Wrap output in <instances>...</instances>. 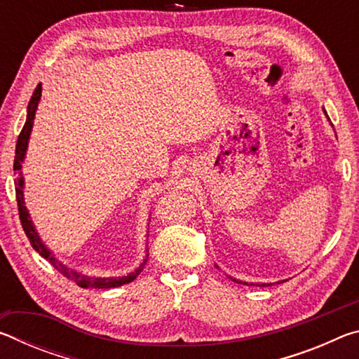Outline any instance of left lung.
<instances>
[{
  "mask_svg": "<svg viewBox=\"0 0 359 359\" xmlns=\"http://www.w3.org/2000/svg\"><path fill=\"white\" fill-rule=\"evenodd\" d=\"M325 114H326V112H325ZM233 280L238 282V280H236V278H233ZM238 283H239V282H238ZM247 285H248V283H247ZM252 285H253V283H252ZM264 285H269V283H261V287H264Z\"/></svg>",
  "mask_w": 359,
  "mask_h": 359,
  "instance_id": "obj_1",
  "label": "left lung"
}]
</instances>
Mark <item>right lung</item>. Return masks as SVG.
Segmentation results:
<instances>
[{
    "label": "right lung",
    "instance_id": "obj_1",
    "mask_svg": "<svg viewBox=\"0 0 359 359\" xmlns=\"http://www.w3.org/2000/svg\"><path fill=\"white\" fill-rule=\"evenodd\" d=\"M41 83L36 87L34 93L32 96V100H29V104H28V114H27V121L25 125H23V128L19 135V139H17V145H15V158H14V171L19 172L22 175V161L23 158H25L27 154V147H28V139L29 135H32V128H33V121H34V114H36V109H38V102L41 100ZM15 198H17V208H19V217H20V223H22V228L25 231L27 238L29 241V244L34 248L36 252H38L42 258H46L48 263H50L53 267L58 272H62L65 277H68L69 280L76 282L79 287L82 288H115V287H121V285L125 283H130L135 280V278L141 274L144 266H145V261H142V264L137 267L135 272H131L128 276H123V277H106V278H98V277H88V276H83L81 272H76L69 269V267H66L63 263H60V261L55 258V255H52V252L48 250V248L42 244L41 238L36 233V229L33 226V222L32 218H29L28 210L25 208V201H23V177H20L19 180L15 182ZM149 257V255H147Z\"/></svg>",
    "mask_w": 359,
    "mask_h": 359
}]
</instances>
